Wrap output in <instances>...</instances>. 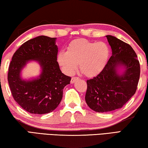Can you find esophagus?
<instances>
[{"label": "esophagus", "mask_w": 148, "mask_h": 148, "mask_svg": "<svg viewBox=\"0 0 148 148\" xmlns=\"http://www.w3.org/2000/svg\"><path fill=\"white\" fill-rule=\"evenodd\" d=\"M77 79H78V77H72V79H71V84H74L75 82H76V80H77Z\"/></svg>", "instance_id": "obj_1"}]
</instances>
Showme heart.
<instances>
[{
    "label": "heart",
    "mask_w": 148,
    "mask_h": 148,
    "mask_svg": "<svg viewBox=\"0 0 148 148\" xmlns=\"http://www.w3.org/2000/svg\"><path fill=\"white\" fill-rule=\"evenodd\" d=\"M110 49L104 42H92L84 38L72 41L66 51H61L57 60L65 74L74 73L79 63L80 71L85 76L92 77L103 71L110 57Z\"/></svg>",
    "instance_id": "1"
}]
</instances>
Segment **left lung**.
Listing matches in <instances>:
<instances>
[{
  "mask_svg": "<svg viewBox=\"0 0 148 148\" xmlns=\"http://www.w3.org/2000/svg\"><path fill=\"white\" fill-rule=\"evenodd\" d=\"M112 55L101 73L87 81L86 103L99 113L121 108L134 95L140 68L137 56L129 44L107 35ZM122 67L124 72L119 73Z\"/></svg>",
  "mask_w": 148,
  "mask_h": 148,
  "instance_id": "left-lung-1",
  "label": "left lung"
}]
</instances>
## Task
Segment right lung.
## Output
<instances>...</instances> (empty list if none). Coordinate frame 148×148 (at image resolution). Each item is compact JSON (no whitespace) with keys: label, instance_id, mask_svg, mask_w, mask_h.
<instances>
[{"label":"right lung","instance_id":"add662e5","mask_svg":"<svg viewBox=\"0 0 148 148\" xmlns=\"http://www.w3.org/2000/svg\"><path fill=\"white\" fill-rule=\"evenodd\" d=\"M56 38L39 36L25 42L15 52L10 64L8 81L15 101L27 112L34 114L51 112L59 106L64 87L71 77L64 75L57 61ZM31 60L38 62L41 73L26 80L21 73Z\"/></svg>","mask_w":148,"mask_h":148}]
</instances>
